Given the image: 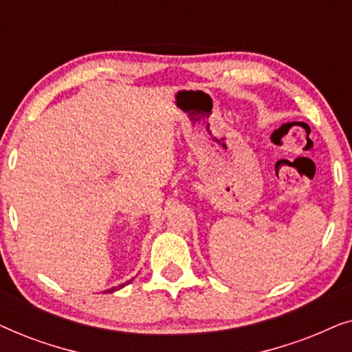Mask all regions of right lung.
<instances>
[{
	"instance_id": "1",
	"label": "right lung",
	"mask_w": 352,
	"mask_h": 352,
	"mask_svg": "<svg viewBox=\"0 0 352 352\" xmlns=\"http://www.w3.org/2000/svg\"><path fill=\"white\" fill-rule=\"evenodd\" d=\"M133 280V278H131ZM131 280H128L126 283H122V285H118V287H113V288H109L107 292H104V293H113V292H117V290H120V288H123L124 285H128V283H131Z\"/></svg>"
}]
</instances>
